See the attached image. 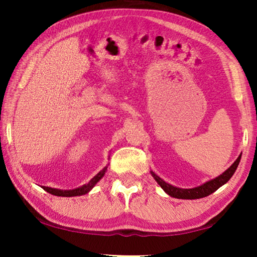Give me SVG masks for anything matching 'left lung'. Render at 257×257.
<instances>
[{"label":"left lung","mask_w":257,"mask_h":257,"mask_svg":"<svg viewBox=\"0 0 257 257\" xmlns=\"http://www.w3.org/2000/svg\"><path fill=\"white\" fill-rule=\"evenodd\" d=\"M240 158H241V154L238 156L237 160L231 164V167L228 168L222 175H220L219 177H216L210 181H206L205 184H203L201 186L194 187V188H187V189L179 188V187L172 186L170 184H168V182H165L162 178H160L153 171H151V175L153 176L155 181L158 182V184L161 186V188H162L165 193L169 195V196L175 197V198H181V199H198V198L208 196V195L214 193L216 189H219L221 186L227 184L230 178L233 176L234 171L237 170L238 164L240 162Z\"/></svg>","instance_id":"left-lung-1"}]
</instances>
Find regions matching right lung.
Here are the masks:
<instances>
[{"mask_svg": "<svg viewBox=\"0 0 257 257\" xmlns=\"http://www.w3.org/2000/svg\"><path fill=\"white\" fill-rule=\"evenodd\" d=\"M107 170V167H104L101 171H99L96 176L92 178L88 184L82 185L81 187H78L76 189H69V190H63V189H56V188H51V187H43L44 190H46L47 193H50L52 195H55V196H62V197H72V196H81V195H85L87 193H89L90 190L93 189V187L97 184V182L102 179L105 175V172Z\"/></svg>", "mask_w": 257, "mask_h": 257, "instance_id": "right-lung-1", "label": "right lung"}]
</instances>
